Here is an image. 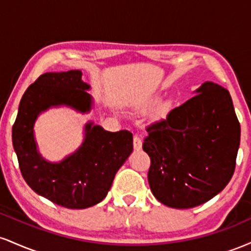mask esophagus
<instances>
[{"mask_svg":"<svg viewBox=\"0 0 251 251\" xmlns=\"http://www.w3.org/2000/svg\"><path fill=\"white\" fill-rule=\"evenodd\" d=\"M142 144H143V142H142V139H140L139 135L134 134V137H133V146H134V149L135 150H140V149H142Z\"/></svg>","mask_w":251,"mask_h":251,"instance_id":"obj_1","label":"esophagus"}]
</instances>
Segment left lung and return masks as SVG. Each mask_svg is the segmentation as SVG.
Returning <instances> with one entry per match:
<instances>
[{
  "instance_id": "1",
  "label": "left lung",
  "mask_w": 251,
  "mask_h": 251,
  "mask_svg": "<svg viewBox=\"0 0 251 251\" xmlns=\"http://www.w3.org/2000/svg\"><path fill=\"white\" fill-rule=\"evenodd\" d=\"M198 94L146 127L152 194L176 209L201 205L227 185L236 166L241 126L229 91L204 82Z\"/></svg>"
}]
</instances>
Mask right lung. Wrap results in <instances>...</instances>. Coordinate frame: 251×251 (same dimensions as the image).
Wrapping results in <instances>:
<instances>
[{"mask_svg":"<svg viewBox=\"0 0 251 251\" xmlns=\"http://www.w3.org/2000/svg\"><path fill=\"white\" fill-rule=\"evenodd\" d=\"M80 71L45 73L25 92L13 125V145L25 183L36 194L68 209H85L101 201L117 171L133 151L127 129L105 131L88 123L85 140L61 163L46 162L37 153L33 127L37 116L51 106L66 105L80 112L91 109L87 83Z\"/></svg>","mask_w":251,"mask_h":251,"instance_id":"1","label":"right lung"}]
</instances>
